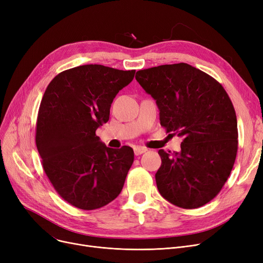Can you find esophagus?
Returning a JSON list of instances; mask_svg holds the SVG:
<instances>
[{"label":"esophagus","mask_w":263,"mask_h":263,"mask_svg":"<svg viewBox=\"0 0 263 263\" xmlns=\"http://www.w3.org/2000/svg\"><path fill=\"white\" fill-rule=\"evenodd\" d=\"M147 151V149L145 148V147H135L134 148V154H135V156H140V155H142V154H144V153H146Z\"/></svg>","instance_id":"esophagus-1"}]
</instances>
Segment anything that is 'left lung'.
I'll return each instance as SVG.
<instances>
[{"label": "left lung", "instance_id": "8db88e82", "mask_svg": "<svg viewBox=\"0 0 263 263\" xmlns=\"http://www.w3.org/2000/svg\"><path fill=\"white\" fill-rule=\"evenodd\" d=\"M135 79L156 100L161 126L183 137L179 153L159 150L160 194L183 209L208 203L237 157L238 123L228 93L214 78L185 63L139 70Z\"/></svg>", "mask_w": 263, "mask_h": 263}]
</instances>
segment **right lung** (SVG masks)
Instances as JSON below:
<instances>
[{
  "mask_svg": "<svg viewBox=\"0 0 263 263\" xmlns=\"http://www.w3.org/2000/svg\"><path fill=\"white\" fill-rule=\"evenodd\" d=\"M134 74L83 65L59 73L44 93L35 137L41 164L59 195L79 209H99L122 190L133 149L106 147L96 130L107 122L110 104Z\"/></svg>",
  "mask_w": 263,
  "mask_h": 263,
  "instance_id": "right-lung-1",
  "label": "right lung"
}]
</instances>
